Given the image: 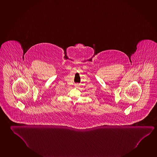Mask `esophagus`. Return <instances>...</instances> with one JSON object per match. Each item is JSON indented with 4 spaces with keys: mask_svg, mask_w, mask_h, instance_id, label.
<instances>
[{
    "mask_svg": "<svg viewBox=\"0 0 157 157\" xmlns=\"http://www.w3.org/2000/svg\"><path fill=\"white\" fill-rule=\"evenodd\" d=\"M75 86L76 87H78L79 86V85H78V84H75Z\"/></svg>",
    "mask_w": 157,
    "mask_h": 157,
    "instance_id": "34e87169",
    "label": "esophagus"
}]
</instances>
